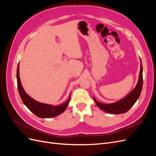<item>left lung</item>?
Returning <instances> with one entry per match:
<instances>
[{
    "label": "left lung",
    "mask_w": 156,
    "mask_h": 156,
    "mask_svg": "<svg viewBox=\"0 0 156 156\" xmlns=\"http://www.w3.org/2000/svg\"><path fill=\"white\" fill-rule=\"evenodd\" d=\"M143 83V66L140 60V69L138 83L136 84L135 88L128 95L119 101L112 103H109V104H104V103L98 101L94 98H93V99L98 107L103 111L111 113V114H122V113L128 111L131 107L135 104L136 100H138L140 95L141 91H142Z\"/></svg>",
    "instance_id": "1"
}]
</instances>
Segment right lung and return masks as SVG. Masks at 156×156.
I'll return each instance as SVG.
<instances>
[{"instance_id": "1", "label": "right lung", "mask_w": 156, "mask_h": 156, "mask_svg": "<svg viewBox=\"0 0 156 156\" xmlns=\"http://www.w3.org/2000/svg\"><path fill=\"white\" fill-rule=\"evenodd\" d=\"M17 81L18 91L23 103L32 112L40 118L46 119V118H52L58 116L62 114L69 104L71 98V93L66 101L57 106L38 102L28 95L25 90L23 89L21 83L20 77V64H18L17 69Z\"/></svg>"}]
</instances>
